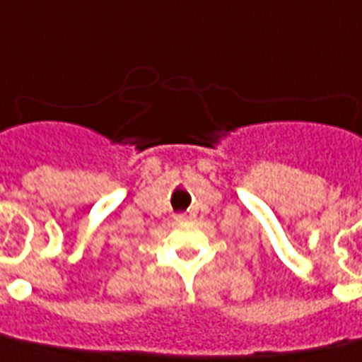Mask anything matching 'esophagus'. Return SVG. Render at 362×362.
<instances>
[{"mask_svg": "<svg viewBox=\"0 0 362 362\" xmlns=\"http://www.w3.org/2000/svg\"><path fill=\"white\" fill-rule=\"evenodd\" d=\"M175 220L176 222H186L187 214H175Z\"/></svg>", "mask_w": 362, "mask_h": 362, "instance_id": "34e87169", "label": "esophagus"}]
</instances>
